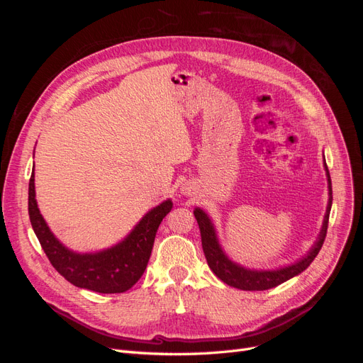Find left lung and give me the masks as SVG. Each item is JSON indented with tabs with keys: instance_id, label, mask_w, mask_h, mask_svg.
Listing matches in <instances>:
<instances>
[{
	"instance_id": "1",
	"label": "left lung",
	"mask_w": 363,
	"mask_h": 363,
	"mask_svg": "<svg viewBox=\"0 0 363 363\" xmlns=\"http://www.w3.org/2000/svg\"><path fill=\"white\" fill-rule=\"evenodd\" d=\"M324 169H325V177H327L328 201H327V208H325V215H324V221L320 230V235H318L311 250L307 251V255H304L298 260H295L294 263H289V265H284L280 268L255 269V268H247L244 265H240V263L233 262L225 255V251L223 250L221 244H219L218 233H216L212 218L208 216L203 208L200 207L194 208L195 219L200 227L201 244H203V251L207 260V265L213 271V274L219 280H223L225 284H228V286L238 288L240 291H267V289L279 286V284L284 283L295 276H298V274H301L307 267L311 265L324 244L327 225H328V215H330L332 200H333L332 180H330V174H328V169H327L325 159H324Z\"/></svg>"
}]
</instances>
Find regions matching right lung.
I'll list each match as a JSON object with an SVG mask.
<instances>
[{"label": "right lung", "instance_id": "1", "mask_svg": "<svg viewBox=\"0 0 363 363\" xmlns=\"http://www.w3.org/2000/svg\"><path fill=\"white\" fill-rule=\"evenodd\" d=\"M171 208V199L164 200L142 216L118 244L100 251L79 252L63 245L43 219L36 201L35 167L28 183L30 223L51 265L74 286L100 294L125 292L142 277L151 256L157 228Z\"/></svg>", "mask_w": 363, "mask_h": 363}]
</instances>
